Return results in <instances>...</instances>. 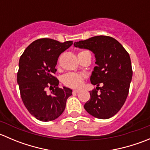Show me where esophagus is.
Segmentation results:
<instances>
[{
	"mask_svg": "<svg viewBox=\"0 0 150 150\" xmlns=\"http://www.w3.org/2000/svg\"><path fill=\"white\" fill-rule=\"evenodd\" d=\"M80 92L79 90H74L73 91H72V93H78Z\"/></svg>",
	"mask_w": 150,
	"mask_h": 150,
	"instance_id": "1",
	"label": "esophagus"
}]
</instances>
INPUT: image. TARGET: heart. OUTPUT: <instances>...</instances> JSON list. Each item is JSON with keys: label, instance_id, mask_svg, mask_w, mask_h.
Instances as JSON below:
<instances>
[{"label": "heart", "instance_id": "b5f03b06", "mask_svg": "<svg viewBox=\"0 0 150 150\" xmlns=\"http://www.w3.org/2000/svg\"><path fill=\"white\" fill-rule=\"evenodd\" d=\"M84 76L81 74L67 73L62 78L63 83L66 86L72 88H79L83 83Z\"/></svg>", "mask_w": 150, "mask_h": 150}]
</instances>
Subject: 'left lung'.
<instances>
[{
  "instance_id": "obj_1",
  "label": "left lung",
  "mask_w": 150,
  "mask_h": 150,
  "mask_svg": "<svg viewBox=\"0 0 150 150\" xmlns=\"http://www.w3.org/2000/svg\"><path fill=\"white\" fill-rule=\"evenodd\" d=\"M95 54L96 66L91 76L96 88L90 91V99L84 108L92 116L108 119L121 109L129 91L133 70L130 56L123 46L110 36H94L74 43ZM102 83L103 86L99 87Z\"/></svg>"
}]
</instances>
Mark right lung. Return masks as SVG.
I'll use <instances>...</instances> for the list:
<instances>
[{"label": "right lung", "instance_id": "right-lung-1", "mask_svg": "<svg viewBox=\"0 0 150 150\" xmlns=\"http://www.w3.org/2000/svg\"><path fill=\"white\" fill-rule=\"evenodd\" d=\"M72 43L70 40L60 43L54 39H38L29 45L19 59L17 83L21 98L29 112L40 121L59 117L67 99L72 95L71 89L59 87L54 74L59 57ZM47 87L55 88L48 95Z\"/></svg>", "mask_w": 150, "mask_h": 150}]
</instances>
